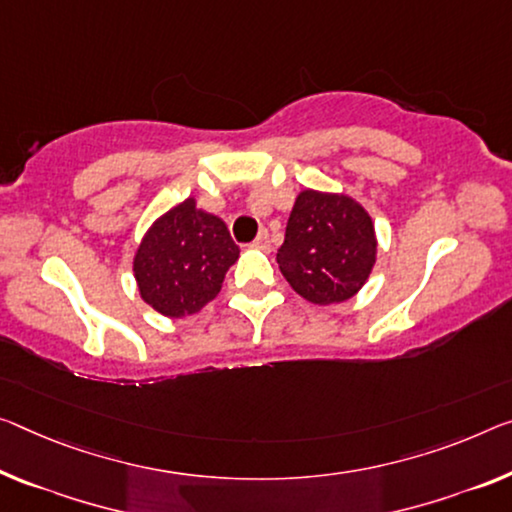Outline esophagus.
Listing matches in <instances>:
<instances>
[{
  "label": "esophagus",
  "instance_id": "1",
  "mask_svg": "<svg viewBox=\"0 0 512 512\" xmlns=\"http://www.w3.org/2000/svg\"><path fill=\"white\" fill-rule=\"evenodd\" d=\"M254 247L256 249H270V233H267L265 229L256 235L254 240Z\"/></svg>",
  "mask_w": 512,
  "mask_h": 512
}]
</instances>
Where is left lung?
Returning <instances> with one entry per match:
<instances>
[{
	"label": "left lung",
	"mask_w": 512,
	"mask_h": 512,
	"mask_svg": "<svg viewBox=\"0 0 512 512\" xmlns=\"http://www.w3.org/2000/svg\"><path fill=\"white\" fill-rule=\"evenodd\" d=\"M375 251L373 222L357 201L304 190L288 217L277 263L304 300L336 304L364 286Z\"/></svg>",
	"instance_id": "left-lung-1"
}]
</instances>
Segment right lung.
Wrapping results in <instances>:
<instances>
[{
    "label": "right lung",
    "mask_w": 512,
    "mask_h": 512,
    "mask_svg": "<svg viewBox=\"0 0 512 512\" xmlns=\"http://www.w3.org/2000/svg\"><path fill=\"white\" fill-rule=\"evenodd\" d=\"M238 256L222 219L187 199L157 219L141 240L135 256L141 300L162 316H190L215 300Z\"/></svg>",
    "instance_id": "right-lung-1"
}]
</instances>
